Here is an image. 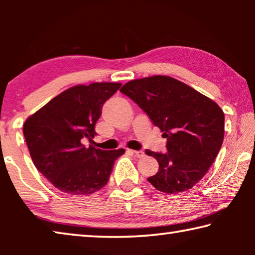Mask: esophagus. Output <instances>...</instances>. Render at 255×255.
I'll list each match as a JSON object with an SVG mask.
<instances>
[{"label": "esophagus", "instance_id": "1", "mask_svg": "<svg viewBox=\"0 0 255 255\" xmlns=\"http://www.w3.org/2000/svg\"><path fill=\"white\" fill-rule=\"evenodd\" d=\"M128 152H129V153H131V154H133V155H135L136 157H141V156H144V152H141V150H133V149H128Z\"/></svg>", "mask_w": 255, "mask_h": 255}]
</instances>
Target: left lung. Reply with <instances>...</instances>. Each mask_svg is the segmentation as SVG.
<instances>
[{
    "mask_svg": "<svg viewBox=\"0 0 255 255\" xmlns=\"http://www.w3.org/2000/svg\"><path fill=\"white\" fill-rule=\"evenodd\" d=\"M120 91L146 112L166 138L167 152L145 150L159 165L148 182L170 195L195 187L222 147L225 117L219 106L170 76L132 80Z\"/></svg>",
    "mask_w": 255,
    "mask_h": 255,
    "instance_id": "1",
    "label": "left lung"
}]
</instances>
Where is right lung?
Listing matches in <instances>:
<instances>
[{
  "label": "right lung",
  "instance_id": "obj_1",
  "mask_svg": "<svg viewBox=\"0 0 255 255\" xmlns=\"http://www.w3.org/2000/svg\"><path fill=\"white\" fill-rule=\"evenodd\" d=\"M120 83L76 85L34 112L23 124V135L37 170L62 192L91 195L109 181L115 161L124 148L97 149L82 144L97 135L102 106Z\"/></svg>",
  "mask_w": 255,
  "mask_h": 255
}]
</instances>
